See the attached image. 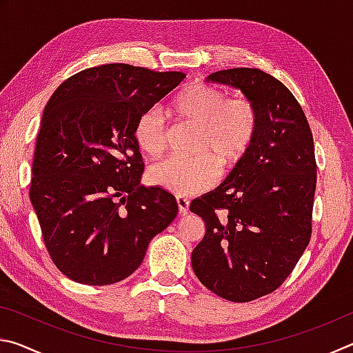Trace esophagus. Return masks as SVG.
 <instances>
[{
	"label": "esophagus",
	"mask_w": 353,
	"mask_h": 353,
	"mask_svg": "<svg viewBox=\"0 0 353 353\" xmlns=\"http://www.w3.org/2000/svg\"><path fill=\"white\" fill-rule=\"evenodd\" d=\"M176 202H177V207H179V214H187L188 213V207H190L188 199L187 198H182V196H177Z\"/></svg>",
	"instance_id": "esophagus-1"
}]
</instances>
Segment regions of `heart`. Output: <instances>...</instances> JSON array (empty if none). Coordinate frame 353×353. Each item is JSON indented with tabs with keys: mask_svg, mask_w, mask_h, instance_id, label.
Segmentation results:
<instances>
[{
	"mask_svg": "<svg viewBox=\"0 0 353 353\" xmlns=\"http://www.w3.org/2000/svg\"><path fill=\"white\" fill-rule=\"evenodd\" d=\"M177 123L198 129L191 154L194 159L165 160L148 171L149 182L177 196L198 194L218 182L219 170L227 174L238 168L252 149L259 132V112L244 97L227 98L216 85L193 82L181 88L166 104ZM134 139L143 154L159 157L166 146V128L157 110L137 119Z\"/></svg>",
	"mask_w": 353,
	"mask_h": 353,
	"instance_id": "heart-1",
	"label": "heart"
}]
</instances>
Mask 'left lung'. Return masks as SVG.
Instances as JSON below:
<instances>
[{
  "mask_svg": "<svg viewBox=\"0 0 353 353\" xmlns=\"http://www.w3.org/2000/svg\"><path fill=\"white\" fill-rule=\"evenodd\" d=\"M241 90L259 112V132L243 163L214 191L191 202L205 235L191 252L199 282L232 302L276 291L312 236L314 143L305 113L276 77L259 68L207 77Z\"/></svg>",
  "mask_w": 353,
  "mask_h": 353,
  "instance_id": "obj_1",
  "label": "left lung"
}]
</instances>
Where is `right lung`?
<instances>
[{
    "mask_svg": "<svg viewBox=\"0 0 353 353\" xmlns=\"http://www.w3.org/2000/svg\"><path fill=\"white\" fill-rule=\"evenodd\" d=\"M183 77L105 63L68 77L48 101L29 198L51 260L74 282L129 277L176 218L174 196L140 185L145 163L134 128Z\"/></svg>",
    "mask_w": 353,
    "mask_h": 353,
    "instance_id": "add662e5",
    "label": "right lung"
}]
</instances>
